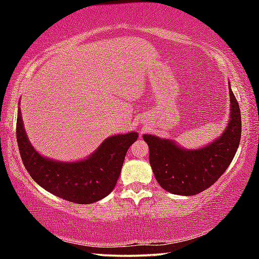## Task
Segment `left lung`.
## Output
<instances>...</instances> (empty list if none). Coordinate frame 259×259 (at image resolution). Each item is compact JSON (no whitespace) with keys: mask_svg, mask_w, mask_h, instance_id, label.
<instances>
[{"mask_svg":"<svg viewBox=\"0 0 259 259\" xmlns=\"http://www.w3.org/2000/svg\"><path fill=\"white\" fill-rule=\"evenodd\" d=\"M230 121L222 136L198 150L179 147L174 140L144 135L150 148V164L160 186L178 195L207 190L229 168L241 138V113L230 88Z\"/></svg>","mask_w":259,"mask_h":259,"instance_id":"obj_1","label":"left lung"}]
</instances>
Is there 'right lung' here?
Returning a JSON list of instances; mask_svg holds the SVG:
<instances>
[{"label":"right lung","mask_w":259,"mask_h":259,"mask_svg":"<svg viewBox=\"0 0 259 259\" xmlns=\"http://www.w3.org/2000/svg\"><path fill=\"white\" fill-rule=\"evenodd\" d=\"M16 134L21 160L30 177L48 192L77 204L94 203L113 191L126 151L138 138L134 131L112 136L87 159L60 162L45 157L32 146L24 129L20 109Z\"/></svg>","instance_id":"right-lung-1"}]
</instances>
